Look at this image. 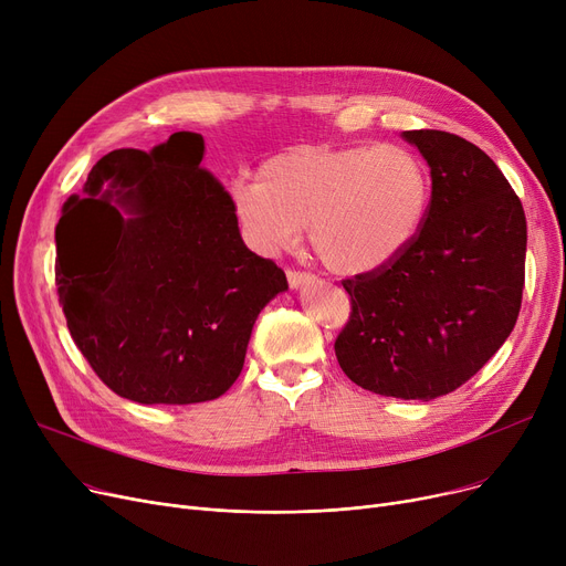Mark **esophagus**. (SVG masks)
<instances>
[{
    "mask_svg": "<svg viewBox=\"0 0 566 566\" xmlns=\"http://www.w3.org/2000/svg\"><path fill=\"white\" fill-rule=\"evenodd\" d=\"M286 280H289V286H291V289H298L301 284L310 282L312 275L305 273V271H295V268H289V271H286Z\"/></svg>",
    "mask_w": 566,
    "mask_h": 566,
    "instance_id": "1",
    "label": "esophagus"
}]
</instances>
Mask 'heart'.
Returning <instances> with one entry per match:
<instances>
[{
	"label": "heart",
	"mask_w": 566,
	"mask_h": 566,
	"mask_svg": "<svg viewBox=\"0 0 566 566\" xmlns=\"http://www.w3.org/2000/svg\"><path fill=\"white\" fill-rule=\"evenodd\" d=\"M431 190L429 167L403 146L301 144L268 158L259 178H235L231 206L256 252L289 250L310 227L328 271L363 275L412 245Z\"/></svg>",
	"instance_id": "heart-1"
}]
</instances>
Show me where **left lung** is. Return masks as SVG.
Segmentation results:
<instances>
[{"instance_id": "8db88e82", "label": "left lung", "mask_w": 566, "mask_h": 566, "mask_svg": "<svg viewBox=\"0 0 566 566\" xmlns=\"http://www.w3.org/2000/svg\"><path fill=\"white\" fill-rule=\"evenodd\" d=\"M431 167V206L390 265L344 280L350 314L335 339L360 388L431 401L478 374L514 331L527 224L518 195L472 142L406 130Z\"/></svg>"}]
</instances>
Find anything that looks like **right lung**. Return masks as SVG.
I'll return each instance as SVG.
<instances>
[{
  "label": "right lung",
  "instance_id": "1",
  "mask_svg": "<svg viewBox=\"0 0 566 566\" xmlns=\"http://www.w3.org/2000/svg\"><path fill=\"white\" fill-rule=\"evenodd\" d=\"M201 158L203 137L186 130L151 154L118 148L54 231L71 337L107 388L137 403L224 395L259 312L289 289L273 259L245 248L231 195Z\"/></svg>",
  "mask_w": 566,
  "mask_h": 566
}]
</instances>
